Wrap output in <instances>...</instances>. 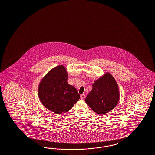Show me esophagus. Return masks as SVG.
<instances>
[{"mask_svg":"<svg viewBox=\"0 0 155 155\" xmlns=\"http://www.w3.org/2000/svg\"><path fill=\"white\" fill-rule=\"evenodd\" d=\"M85 97H86V96H85L84 94H82V95H81V99H84L85 98Z\"/></svg>","mask_w":155,"mask_h":155,"instance_id":"1","label":"esophagus"}]
</instances>
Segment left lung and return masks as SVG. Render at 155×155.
<instances>
[{"label":"left lung","instance_id":"obj_1","mask_svg":"<svg viewBox=\"0 0 155 155\" xmlns=\"http://www.w3.org/2000/svg\"><path fill=\"white\" fill-rule=\"evenodd\" d=\"M120 98L116 81L110 73H106L92 84V90L85 101L92 110L104 114L114 109Z\"/></svg>","mask_w":155,"mask_h":155}]
</instances>
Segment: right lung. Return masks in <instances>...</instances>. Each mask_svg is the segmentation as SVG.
I'll list each match as a JSON object with an SVG mask.
<instances>
[{"instance_id": "obj_1", "label": "right lung", "mask_w": 155, "mask_h": 155, "mask_svg": "<svg viewBox=\"0 0 155 155\" xmlns=\"http://www.w3.org/2000/svg\"><path fill=\"white\" fill-rule=\"evenodd\" d=\"M67 80L65 68L60 65L51 70L39 86L38 95L42 104L56 114L69 111L80 99L77 90Z\"/></svg>"}]
</instances>
